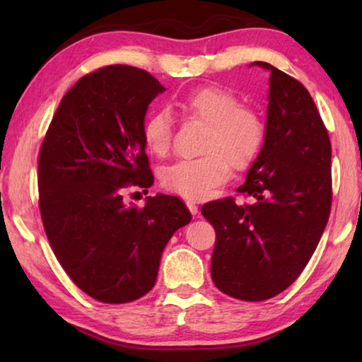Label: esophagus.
Wrapping results in <instances>:
<instances>
[{
	"label": "esophagus",
	"mask_w": 362,
	"mask_h": 362,
	"mask_svg": "<svg viewBox=\"0 0 362 362\" xmlns=\"http://www.w3.org/2000/svg\"><path fill=\"white\" fill-rule=\"evenodd\" d=\"M187 207H188V211L193 214V216H198V206H196L194 201H187Z\"/></svg>",
	"instance_id": "34e87169"
}]
</instances>
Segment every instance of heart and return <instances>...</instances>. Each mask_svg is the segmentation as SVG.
<instances>
[{"label":"heart","mask_w":362,"mask_h":362,"mask_svg":"<svg viewBox=\"0 0 362 362\" xmlns=\"http://www.w3.org/2000/svg\"><path fill=\"white\" fill-rule=\"evenodd\" d=\"M179 107L207 124L199 158L180 159L163 170V185L185 198H203L228 179L230 166L247 168L259 155L265 124L255 110L241 105L235 93L207 86L180 97ZM146 150L164 156L173 144V116L158 110L146 116L142 127Z\"/></svg>","instance_id":"obj_1"}]
</instances>
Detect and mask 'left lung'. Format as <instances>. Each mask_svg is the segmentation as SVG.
<instances>
[{"label": "left lung", "mask_w": 362, "mask_h": 362, "mask_svg": "<svg viewBox=\"0 0 362 362\" xmlns=\"http://www.w3.org/2000/svg\"><path fill=\"white\" fill-rule=\"evenodd\" d=\"M263 145L238 188L255 199L211 201L201 214L216 228L211 274L230 297L260 302L287 289L313 255L332 203L330 140L302 83L267 62Z\"/></svg>", "instance_id": "left-lung-1"}]
</instances>
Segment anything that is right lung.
I'll use <instances>...</instances> for the list:
<instances>
[{"label": "right lung", "mask_w": 362, "mask_h": 362, "mask_svg": "<svg viewBox=\"0 0 362 362\" xmlns=\"http://www.w3.org/2000/svg\"><path fill=\"white\" fill-rule=\"evenodd\" d=\"M164 90L136 66L89 73L60 100L42 140L38 188L47 240L73 283L103 303L150 292L164 247L192 220L175 196H146L144 207L122 201L127 183L153 185L142 127Z\"/></svg>", "instance_id": "obj_1"}]
</instances>
